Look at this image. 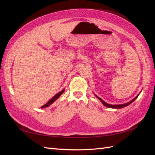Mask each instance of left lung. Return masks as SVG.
<instances>
[{"label": "left lung", "instance_id": "obj_1", "mask_svg": "<svg viewBox=\"0 0 155 155\" xmlns=\"http://www.w3.org/2000/svg\"><path fill=\"white\" fill-rule=\"evenodd\" d=\"M139 94H138L137 96H136L133 100H132L131 101H129V102H127V103H126V104H120V105H111V104H107V103L105 102L103 100H101V98L98 97L97 96H96V95H95V96H96V97L97 98H98V99L100 100V101L102 103L103 105H104V106H105V107H109V108H112V109H121V108H123V107L128 106V105H130V104H132V103L138 97V96H139Z\"/></svg>", "mask_w": 155, "mask_h": 155}]
</instances>
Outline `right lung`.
<instances>
[{
    "label": "right lung",
    "mask_w": 155,
    "mask_h": 155,
    "mask_svg": "<svg viewBox=\"0 0 155 155\" xmlns=\"http://www.w3.org/2000/svg\"><path fill=\"white\" fill-rule=\"evenodd\" d=\"M64 89H63V90L61 91V92H59V93H58L56 95H55L52 98H51V99L50 100V101H48V103H46V104H45V105H43L41 107V108L42 109H43V108H46V107H49L51 104H52L56 100H58V98L61 96V94H62L64 92Z\"/></svg>",
    "instance_id": "right-lung-1"
}]
</instances>
